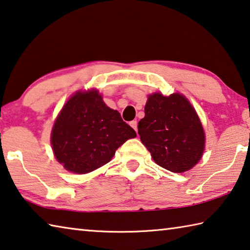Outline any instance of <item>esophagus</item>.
<instances>
[{
    "label": "esophagus",
    "mask_w": 250,
    "mask_h": 250,
    "mask_svg": "<svg viewBox=\"0 0 250 250\" xmlns=\"http://www.w3.org/2000/svg\"><path fill=\"white\" fill-rule=\"evenodd\" d=\"M130 125L132 126V128H133L135 131H138V122H137V120L131 121V122H130Z\"/></svg>",
    "instance_id": "1"
}]
</instances>
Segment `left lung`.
I'll list each match as a JSON object with an SVG mask.
<instances>
[{"instance_id": "8db88e82", "label": "left lung", "mask_w": 250, "mask_h": 250, "mask_svg": "<svg viewBox=\"0 0 250 250\" xmlns=\"http://www.w3.org/2000/svg\"><path fill=\"white\" fill-rule=\"evenodd\" d=\"M138 130L154 162L172 172H184L200 161L204 131L188 99L180 94L149 95Z\"/></svg>"}]
</instances>
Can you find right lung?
I'll return each instance as SVG.
<instances>
[{"instance_id": "1", "label": "right lung", "mask_w": 250, "mask_h": 250, "mask_svg": "<svg viewBox=\"0 0 250 250\" xmlns=\"http://www.w3.org/2000/svg\"><path fill=\"white\" fill-rule=\"evenodd\" d=\"M137 137L120 113L107 107L97 90L76 93L54 122L51 145L64 168L87 174L110 162L116 149Z\"/></svg>"}]
</instances>
